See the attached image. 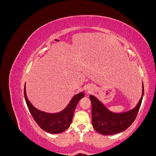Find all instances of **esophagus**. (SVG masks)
<instances>
[{
	"mask_svg": "<svg viewBox=\"0 0 156 156\" xmlns=\"http://www.w3.org/2000/svg\"><path fill=\"white\" fill-rule=\"evenodd\" d=\"M93 91V89L92 88H87V93H90Z\"/></svg>",
	"mask_w": 156,
	"mask_h": 156,
	"instance_id": "34e87169",
	"label": "esophagus"
}]
</instances>
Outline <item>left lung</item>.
Returning a JSON list of instances; mask_svg holds the SVG:
<instances>
[{
	"instance_id": "left-lung-1",
	"label": "left lung",
	"mask_w": 156,
	"mask_h": 156,
	"mask_svg": "<svg viewBox=\"0 0 156 156\" xmlns=\"http://www.w3.org/2000/svg\"><path fill=\"white\" fill-rule=\"evenodd\" d=\"M142 96L136 105L131 110L123 112H112L97 98L90 95L92 103V121L95 130L103 135L121 133L132 124L137 115L144 96L143 83Z\"/></svg>"
}]
</instances>
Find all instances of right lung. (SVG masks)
Instances as JSON below:
<instances>
[{"mask_svg":"<svg viewBox=\"0 0 156 156\" xmlns=\"http://www.w3.org/2000/svg\"><path fill=\"white\" fill-rule=\"evenodd\" d=\"M24 95L27 107L37 125L46 132L57 134L66 130L70 126L75 107L79 100L84 96V94L82 92L75 95L65 108L62 111L55 113L44 112L34 107L27 98L26 84H25Z\"/></svg>","mask_w":156,"mask_h":156,"instance_id":"obj_1","label":"right lung"}]
</instances>
